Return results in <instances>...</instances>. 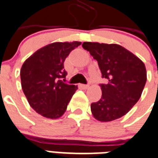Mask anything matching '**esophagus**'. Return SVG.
<instances>
[{"instance_id":"34e87169","label":"esophagus","mask_w":158,"mask_h":158,"mask_svg":"<svg viewBox=\"0 0 158 158\" xmlns=\"http://www.w3.org/2000/svg\"><path fill=\"white\" fill-rule=\"evenodd\" d=\"M80 87L84 88V89H87L89 87V85H87V84H80Z\"/></svg>"}]
</instances>
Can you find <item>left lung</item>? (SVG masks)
Segmentation results:
<instances>
[{
	"mask_svg": "<svg viewBox=\"0 0 158 158\" xmlns=\"http://www.w3.org/2000/svg\"><path fill=\"white\" fill-rule=\"evenodd\" d=\"M98 65L106 83L99 84L102 96L91 104L94 117L102 122L122 117L140 99L147 79L142 61L117 44L83 42Z\"/></svg>",
	"mask_w": 158,
	"mask_h": 158,
	"instance_id": "8db88e82",
	"label": "left lung"
}]
</instances>
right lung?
Segmentation results:
<instances>
[{
    "mask_svg": "<svg viewBox=\"0 0 158 158\" xmlns=\"http://www.w3.org/2000/svg\"><path fill=\"white\" fill-rule=\"evenodd\" d=\"M79 45L80 42H54L37 50L22 65L20 75L23 92L31 108L42 116L61 117L78 89L62 79L67 75L65 59Z\"/></svg>",
    "mask_w": 158,
    "mask_h": 158,
    "instance_id": "obj_1",
    "label": "right lung"
}]
</instances>
